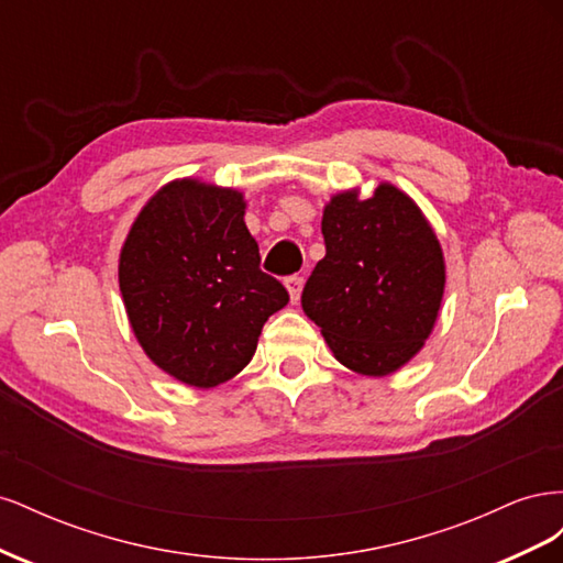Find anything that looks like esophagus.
Returning a JSON list of instances; mask_svg holds the SVG:
<instances>
[{
  "label": "esophagus",
  "mask_w": 563,
  "mask_h": 563,
  "mask_svg": "<svg viewBox=\"0 0 563 563\" xmlns=\"http://www.w3.org/2000/svg\"><path fill=\"white\" fill-rule=\"evenodd\" d=\"M284 284H286V291H288V298H291V302H298L300 291H302V277L294 275V277H288Z\"/></svg>",
  "instance_id": "1"
}]
</instances>
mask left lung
Listing matches in <instances>:
<instances>
[{"label":"left lung","instance_id":"8db88e82","mask_svg":"<svg viewBox=\"0 0 563 563\" xmlns=\"http://www.w3.org/2000/svg\"><path fill=\"white\" fill-rule=\"evenodd\" d=\"M321 234L327 255L300 305L345 368L383 378L406 366L430 338L446 286L444 251L413 197L380 183L331 197Z\"/></svg>","mask_w":563,"mask_h":563}]
</instances>
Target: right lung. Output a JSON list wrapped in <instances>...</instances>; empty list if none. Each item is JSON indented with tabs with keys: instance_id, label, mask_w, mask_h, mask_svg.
Masks as SVG:
<instances>
[{
	"instance_id": "right-lung-1",
	"label": "right lung",
	"mask_w": 563,
	"mask_h": 563,
	"mask_svg": "<svg viewBox=\"0 0 563 563\" xmlns=\"http://www.w3.org/2000/svg\"><path fill=\"white\" fill-rule=\"evenodd\" d=\"M244 192L176 178L135 216L119 251V291L147 360L178 383L209 389L255 354L267 317L288 302L261 272Z\"/></svg>"
}]
</instances>
